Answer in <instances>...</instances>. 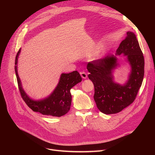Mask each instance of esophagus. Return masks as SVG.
<instances>
[{
	"instance_id": "esophagus-1",
	"label": "esophagus",
	"mask_w": 155,
	"mask_h": 155,
	"mask_svg": "<svg viewBox=\"0 0 155 155\" xmlns=\"http://www.w3.org/2000/svg\"><path fill=\"white\" fill-rule=\"evenodd\" d=\"M80 74L81 77L85 79V78H87V74H86L84 72H81L80 73Z\"/></svg>"
}]
</instances>
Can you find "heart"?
<instances>
[{"label":"heart","mask_w":155,"mask_h":155,"mask_svg":"<svg viewBox=\"0 0 155 155\" xmlns=\"http://www.w3.org/2000/svg\"><path fill=\"white\" fill-rule=\"evenodd\" d=\"M101 52V50H100V51H97L94 52V53H93V54H92V57H93V58H94L98 57V56H99V54H100Z\"/></svg>","instance_id":"b5f03b06"}]
</instances>
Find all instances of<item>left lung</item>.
Segmentation results:
<instances>
[{
  "label": "left lung",
  "mask_w": 155,
  "mask_h": 155,
  "mask_svg": "<svg viewBox=\"0 0 155 155\" xmlns=\"http://www.w3.org/2000/svg\"><path fill=\"white\" fill-rule=\"evenodd\" d=\"M127 36L117 50V54H123L131 67L129 80L123 86L114 81L112 71L117 65L114 55L88 62V78L94 86V99L97 107L105 114L121 112L134 101L144 75V58L136 35L127 32Z\"/></svg>",
  "instance_id": "obj_1"
}]
</instances>
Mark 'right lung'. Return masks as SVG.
I'll return each mask as SVG.
<instances>
[{"label": "right lung", "instance_id": "1", "mask_svg": "<svg viewBox=\"0 0 155 155\" xmlns=\"http://www.w3.org/2000/svg\"><path fill=\"white\" fill-rule=\"evenodd\" d=\"M21 49L16 54L15 62L18 85L21 97L34 112H39L44 115L61 117L67 114L70 110L72 96L70 92L71 88L81 81V77L77 71L69 74H62L58 86L53 93L47 98L38 101L30 99L22 88L21 83L17 72L18 58Z\"/></svg>", "mask_w": 155, "mask_h": 155}]
</instances>
